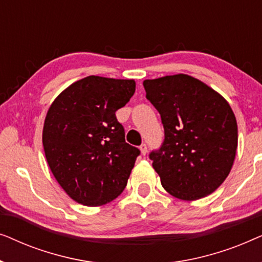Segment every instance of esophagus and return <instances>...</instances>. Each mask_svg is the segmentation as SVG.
Returning a JSON list of instances; mask_svg holds the SVG:
<instances>
[{
  "instance_id": "obj_1",
  "label": "esophagus",
  "mask_w": 262,
  "mask_h": 262,
  "mask_svg": "<svg viewBox=\"0 0 262 262\" xmlns=\"http://www.w3.org/2000/svg\"><path fill=\"white\" fill-rule=\"evenodd\" d=\"M139 150H141V154L143 156L146 155V152H148V146H146L145 143H143V144L139 146Z\"/></svg>"
}]
</instances>
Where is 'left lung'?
Listing matches in <instances>:
<instances>
[{"label": "left lung", "instance_id": "8db88e82", "mask_svg": "<svg viewBox=\"0 0 262 262\" xmlns=\"http://www.w3.org/2000/svg\"><path fill=\"white\" fill-rule=\"evenodd\" d=\"M143 85L164 128L162 145L150 152L163 188L189 202L211 194L230 173L237 149L230 105L189 75L145 80Z\"/></svg>", "mask_w": 262, "mask_h": 262}]
</instances>
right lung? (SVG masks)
<instances>
[{
	"mask_svg": "<svg viewBox=\"0 0 262 262\" xmlns=\"http://www.w3.org/2000/svg\"><path fill=\"white\" fill-rule=\"evenodd\" d=\"M135 91L134 80L93 75L50 106L42 128L46 161L64 192L82 205H105L126 187L141 151L125 142L116 112Z\"/></svg>",
	"mask_w": 262,
	"mask_h": 262,
	"instance_id": "right-lung-1",
	"label": "right lung"
}]
</instances>
